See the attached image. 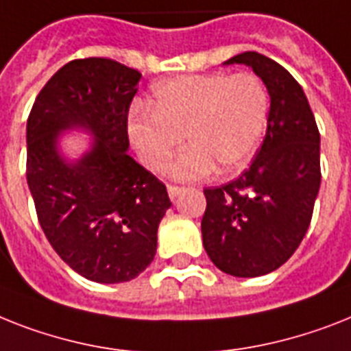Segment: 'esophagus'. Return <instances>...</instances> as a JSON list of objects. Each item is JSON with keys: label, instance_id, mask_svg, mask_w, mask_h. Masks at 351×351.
<instances>
[{"label": "esophagus", "instance_id": "34e87169", "mask_svg": "<svg viewBox=\"0 0 351 351\" xmlns=\"http://www.w3.org/2000/svg\"><path fill=\"white\" fill-rule=\"evenodd\" d=\"M182 191H184V187H178V185H173V184L167 185V195H169L171 200H175L176 196L180 195Z\"/></svg>", "mask_w": 351, "mask_h": 351}]
</instances>
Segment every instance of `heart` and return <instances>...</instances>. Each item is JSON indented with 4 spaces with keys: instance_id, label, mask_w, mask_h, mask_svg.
<instances>
[{
    "instance_id": "1",
    "label": "heart",
    "mask_w": 351,
    "mask_h": 351,
    "mask_svg": "<svg viewBox=\"0 0 351 351\" xmlns=\"http://www.w3.org/2000/svg\"><path fill=\"white\" fill-rule=\"evenodd\" d=\"M270 99L250 72L175 77L156 84L147 108L133 111L128 135L151 171H162L182 144L189 149L171 166L178 180H200L243 169L269 122Z\"/></svg>"
}]
</instances>
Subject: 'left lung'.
I'll return each instance as SVG.
<instances>
[{
  "label": "left lung",
  "instance_id": "obj_1",
  "mask_svg": "<svg viewBox=\"0 0 351 351\" xmlns=\"http://www.w3.org/2000/svg\"><path fill=\"white\" fill-rule=\"evenodd\" d=\"M247 64L270 95L269 122L254 162L236 180L205 187L202 238L225 274L256 278L279 269L308 229L321 185L317 124L303 88L258 52L230 57Z\"/></svg>",
  "mask_w": 351,
  "mask_h": 351
}]
</instances>
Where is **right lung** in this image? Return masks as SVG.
<instances>
[{"instance_id": "obj_1", "label": "right lung", "mask_w": 351, "mask_h": 351, "mask_svg": "<svg viewBox=\"0 0 351 351\" xmlns=\"http://www.w3.org/2000/svg\"><path fill=\"white\" fill-rule=\"evenodd\" d=\"M141 73L108 57L75 59L36 97L27 121V182L37 220L59 258L95 283H124L155 258L166 185L126 151L128 111ZM86 127L93 149L77 162L58 131Z\"/></svg>"}]
</instances>
